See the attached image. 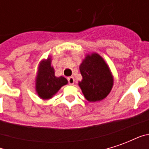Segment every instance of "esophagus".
I'll list each match as a JSON object with an SVG mask.
<instances>
[{
    "mask_svg": "<svg viewBox=\"0 0 149 149\" xmlns=\"http://www.w3.org/2000/svg\"><path fill=\"white\" fill-rule=\"evenodd\" d=\"M68 82L69 84H74L75 80L74 78L72 77H70L68 78Z\"/></svg>",
    "mask_w": 149,
    "mask_h": 149,
    "instance_id": "34e87169",
    "label": "esophagus"
}]
</instances>
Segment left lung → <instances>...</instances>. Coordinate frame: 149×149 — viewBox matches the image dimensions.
<instances>
[{
  "label": "left lung",
  "mask_w": 149,
  "mask_h": 149,
  "mask_svg": "<svg viewBox=\"0 0 149 149\" xmlns=\"http://www.w3.org/2000/svg\"><path fill=\"white\" fill-rule=\"evenodd\" d=\"M80 71L83 79L79 85L88 101L101 100L109 95L113 85V78L100 55H88L80 66Z\"/></svg>",
  "instance_id": "obj_1"
}]
</instances>
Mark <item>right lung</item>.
I'll return each mask as SVG.
<instances>
[{
    "label": "right lung",
    "mask_w": 149,
    "mask_h": 149,
    "mask_svg": "<svg viewBox=\"0 0 149 149\" xmlns=\"http://www.w3.org/2000/svg\"><path fill=\"white\" fill-rule=\"evenodd\" d=\"M68 83L64 77H56L54 69L51 67V59L40 63L36 89L39 97L42 99H49L57 93L61 88Z\"/></svg>",
    "instance_id": "right-lung-1"
}]
</instances>
